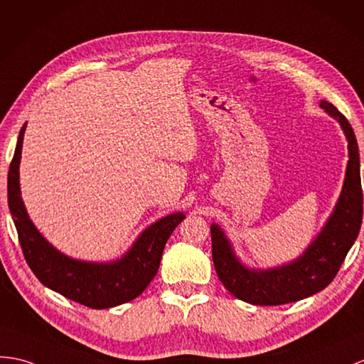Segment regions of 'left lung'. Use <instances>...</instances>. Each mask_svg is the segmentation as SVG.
Instances as JSON below:
<instances>
[{"mask_svg":"<svg viewBox=\"0 0 364 364\" xmlns=\"http://www.w3.org/2000/svg\"><path fill=\"white\" fill-rule=\"evenodd\" d=\"M321 108L340 122L348 138L349 161L333 213L302 256L290 264L268 269L247 268L235 256L232 245L220 226L210 225L215 272L226 290L237 299L255 306H282L324 290L340 272L358 237L363 218V191L357 138L349 121L331 102L321 100Z\"/></svg>","mask_w":364,"mask_h":364,"instance_id":"8db88e82","label":"left lung"}]
</instances>
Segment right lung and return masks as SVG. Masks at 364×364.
Returning a JSON list of instances; mask_svg holds the SVG:
<instances>
[{
    "mask_svg": "<svg viewBox=\"0 0 364 364\" xmlns=\"http://www.w3.org/2000/svg\"><path fill=\"white\" fill-rule=\"evenodd\" d=\"M26 124L21 127L7 176V201L18 232L24 259L38 281L62 296L90 309H108L129 302L155 277L167 239L186 215L159 218L132 245L125 255L107 264L65 256L55 250L29 218L20 192V159Z\"/></svg>",
    "mask_w": 364,
    "mask_h": 364,
    "instance_id": "obj_1",
    "label": "right lung"
}]
</instances>
